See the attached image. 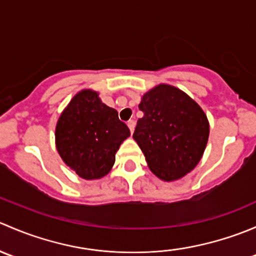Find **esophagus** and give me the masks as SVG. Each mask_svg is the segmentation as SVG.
Segmentation results:
<instances>
[{"mask_svg": "<svg viewBox=\"0 0 256 256\" xmlns=\"http://www.w3.org/2000/svg\"><path fill=\"white\" fill-rule=\"evenodd\" d=\"M128 128H130L131 134H132L134 130H135V120H130V121H128Z\"/></svg>", "mask_w": 256, "mask_h": 256, "instance_id": "34e87169", "label": "esophagus"}]
</instances>
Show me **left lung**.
Wrapping results in <instances>:
<instances>
[{"label": "left lung", "instance_id": "left-lung-1", "mask_svg": "<svg viewBox=\"0 0 256 256\" xmlns=\"http://www.w3.org/2000/svg\"><path fill=\"white\" fill-rule=\"evenodd\" d=\"M138 109L132 138L150 170L162 180H176L200 161L208 142L209 122L200 105L172 85L160 84L147 92Z\"/></svg>", "mask_w": 256, "mask_h": 256}]
</instances>
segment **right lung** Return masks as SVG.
<instances>
[{
  "label": "right lung",
  "instance_id": "add662e5",
  "mask_svg": "<svg viewBox=\"0 0 256 256\" xmlns=\"http://www.w3.org/2000/svg\"><path fill=\"white\" fill-rule=\"evenodd\" d=\"M130 136L118 112L100 100L94 90H82L56 122V146L62 160L79 177L98 180L115 164V154Z\"/></svg>",
  "mask_w": 256,
  "mask_h": 256
}]
</instances>
